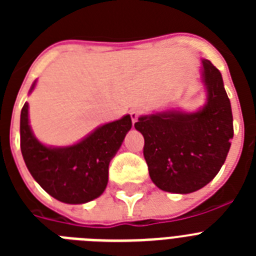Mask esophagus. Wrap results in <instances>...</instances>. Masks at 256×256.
<instances>
[{"label": "esophagus", "mask_w": 256, "mask_h": 256, "mask_svg": "<svg viewBox=\"0 0 256 256\" xmlns=\"http://www.w3.org/2000/svg\"><path fill=\"white\" fill-rule=\"evenodd\" d=\"M130 115L133 123H136L140 116V110H137V108H132V110H130Z\"/></svg>", "instance_id": "34e87169"}]
</instances>
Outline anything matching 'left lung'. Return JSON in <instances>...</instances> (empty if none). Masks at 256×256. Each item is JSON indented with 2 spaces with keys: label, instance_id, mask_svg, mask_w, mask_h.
Wrapping results in <instances>:
<instances>
[{
  "label": "left lung",
  "instance_id": "left-lung-1",
  "mask_svg": "<svg viewBox=\"0 0 256 256\" xmlns=\"http://www.w3.org/2000/svg\"><path fill=\"white\" fill-rule=\"evenodd\" d=\"M206 101L195 112L165 110L141 115L134 128L144 138L150 178L160 190L191 194L206 186L224 164L234 138V118L222 74L202 58Z\"/></svg>",
  "mask_w": 256,
  "mask_h": 256
}]
</instances>
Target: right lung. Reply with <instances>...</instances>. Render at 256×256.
I'll return each instance as SVG.
<instances>
[{"instance_id":"add662e5","label":"right lung","mask_w":256,"mask_h":256,"mask_svg":"<svg viewBox=\"0 0 256 256\" xmlns=\"http://www.w3.org/2000/svg\"><path fill=\"white\" fill-rule=\"evenodd\" d=\"M28 110L26 102L20 114V148L36 182L65 204H86L102 195L108 186V164L132 128L130 115L97 126L76 144L55 148L36 138Z\"/></svg>"}]
</instances>
